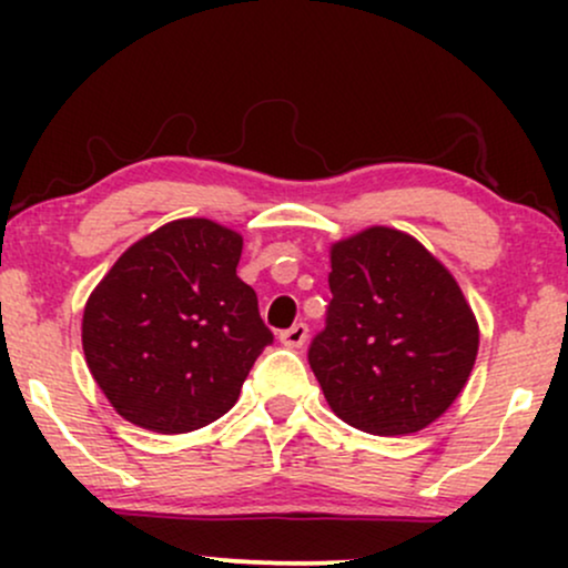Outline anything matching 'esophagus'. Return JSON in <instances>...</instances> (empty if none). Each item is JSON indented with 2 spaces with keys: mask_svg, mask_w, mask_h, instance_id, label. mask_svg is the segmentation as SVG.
I'll use <instances>...</instances> for the list:
<instances>
[{
  "mask_svg": "<svg viewBox=\"0 0 568 568\" xmlns=\"http://www.w3.org/2000/svg\"><path fill=\"white\" fill-rule=\"evenodd\" d=\"M306 336H310V328H306L304 323H296V325H291L288 331H283V334H280V342H283L285 347H304Z\"/></svg>",
  "mask_w": 568,
  "mask_h": 568,
  "instance_id": "esophagus-1",
  "label": "esophagus"
}]
</instances>
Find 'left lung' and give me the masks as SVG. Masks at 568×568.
<instances>
[{
  "label": "left lung",
  "instance_id": "8db88e82",
  "mask_svg": "<svg viewBox=\"0 0 568 568\" xmlns=\"http://www.w3.org/2000/svg\"><path fill=\"white\" fill-rule=\"evenodd\" d=\"M328 285L310 366L331 410L371 435H410L440 419L480 344L452 272L408 232L368 226L331 243Z\"/></svg>",
  "mask_w": 568,
  "mask_h": 568
}]
</instances>
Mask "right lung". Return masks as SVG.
<instances>
[{"mask_svg":"<svg viewBox=\"0 0 568 568\" xmlns=\"http://www.w3.org/2000/svg\"><path fill=\"white\" fill-rule=\"evenodd\" d=\"M240 256V232L175 219L130 245L88 296L84 361L130 425L192 433L237 403L272 344L256 291L237 277Z\"/></svg>","mask_w":568,"mask_h":568,"instance_id":"1","label":"right lung"}]
</instances>
